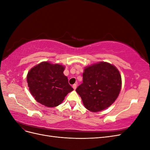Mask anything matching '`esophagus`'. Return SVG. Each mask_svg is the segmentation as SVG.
<instances>
[{
    "mask_svg": "<svg viewBox=\"0 0 150 150\" xmlns=\"http://www.w3.org/2000/svg\"><path fill=\"white\" fill-rule=\"evenodd\" d=\"M72 88H73V89L75 90L76 89V88H77V84H74L72 85Z\"/></svg>",
    "mask_w": 150,
    "mask_h": 150,
    "instance_id": "obj_1",
    "label": "esophagus"
}]
</instances>
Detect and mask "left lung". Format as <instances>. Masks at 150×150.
I'll return each instance as SVG.
<instances>
[{
  "instance_id": "left-lung-1",
  "label": "left lung",
  "mask_w": 150,
  "mask_h": 150,
  "mask_svg": "<svg viewBox=\"0 0 150 150\" xmlns=\"http://www.w3.org/2000/svg\"><path fill=\"white\" fill-rule=\"evenodd\" d=\"M83 83L76 89L85 108L99 112L110 107L120 93L122 81L118 69L106 62L86 66Z\"/></svg>"
}]
</instances>
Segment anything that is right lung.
Segmentation results:
<instances>
[{
	"label": "right lung",
	"instance_id": "obj_1",
	"mask_svg": "<svg viewBox=\"0 0 150 150\" xmlns=\"http://www.w3.org/2000/svg\"><path fill=\"white\" fill-rule=\"evenodd\" d=\"M65 66L44 61L33 67L27 75L31 94L38 103L49 108L56 107L73 91L63 72Z\"/></svg>",
	"mask_w": 150,
	"mask_h": 150
}]
</instances>
